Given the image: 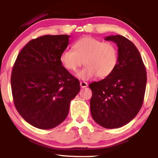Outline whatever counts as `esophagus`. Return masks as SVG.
Returning a JSON list of instances; mask_svg holds the SVG:
<instances>
[{
	"mask_svg": "<svg viewBox=\"0 0 158 158\" xmlns=\"http://www.w3.org/2000/svg\"><path fill=\"white\" fill-rule=\"evenodd\" d=\"M80 85H81V88H86L88 86V83L85 82H80Z\"/></svg>",
	"mask_w": 158,
	"mask_h": 158,
	"instance_id": "obj_1",
	"label": "esophagus"
}]
</instances>
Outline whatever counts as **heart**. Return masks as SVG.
Listing matches in <instances>:
<instances>
[{
    "instance_id": "obj_1",
    "label": "heart",
    "mask_w": 158,
    "mask_h": 158,
    "mask_svg": "<svg viewBox=\"0 0 158 158\" xmlns=\"http://www.w3.org/2000/svg\"><path fill=\"white\" fill-rule=\"evenodd\" d=\"M73 50H64L60 62L69 71H75L82 64L85 67L77 71L79 79L88 81L97 75L104 78L111 74L118 63V49L114 44L103 42L96 39L84 36L76 41Z\"/></svg>"
}]
</instances>
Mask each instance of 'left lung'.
I'll list each match as a JSON object with an SVG mask.
<instances>
[{"mask_svg": "<svg viewBox=\"0 0 158 158\" xmlns=\"http://www.w3.org/2000/svg\"><path fill=\"white\" fill-rule=\"evenodd\" d=\"M118 47V59L111 75L90 83V101L94 120L101 127L115 129L128 124L143 103L147 73L142 57L130 40L121 35L108 36Z\"/></svg>", "mask_w": 158, "mask_h": 158, "instance_id": "left-lung-1", "label": "left lung"}]
</instances>
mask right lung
Instances as JSON below:
<instances>
[{"instance_id":"right-lung-1","label":"right lung","mask_w":158,"mask_h":158,"mask_svg":"<svg viewBox=\"0 0 158 158\" xmlns=\"http://www.w3.org/2000/svg\"><path fill=\"white\" fill-rule=\"evenodd\" d=\"M69 35H44L21 49L10 77L14 105L23 119L41 129L57 127L68 116L80 82L62 66L60 57Z\"/></svg>"}]
</instances>
